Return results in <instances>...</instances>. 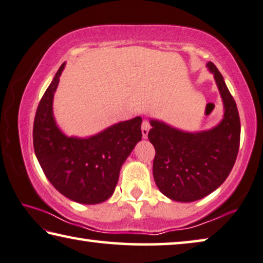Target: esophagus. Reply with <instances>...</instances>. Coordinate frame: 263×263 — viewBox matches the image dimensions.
Returning a JSON list of instances; mask_svg holds the SVG:
<instances>
[{
    "instance_id": "34e87169",
    "label": "esophagus",
    "mask_w": 263,
    "mask_h": 263,
    "mask_svg": "<svg viewBox=\"0 0 263 263\" xmlns=\"http://www.w3.org/2000/svg\"><path fill=\"white\" fill-rule=\"evenodd\" d=\"M149 128H151V125H149L147 120H144L143 124H141V133H143V138H147Z\"/></svg>"
}]
</instances>
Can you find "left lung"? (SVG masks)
I'll list each match as a JSON object with an SVG mask.
<instances>
[{
	"instance_id": "obj_1",
	"label": "left lung",
	"mask_w": 263,
	"mask_h": 263,
	"mask_svg": "<svg viewBox=\"0 0 263 263\" xmlns=\"http://www.w3.org/2000/svg\"><path fill=\"white\" fill-rule=\"evenodd\" d=\"M223 102V118L215 127L185 132L151 119L148 139L156 148L153 177L166 197L180 202L202 199L226 180L240 145V117L222 74L208 62Z\"/></svg>"
}]
</instances>
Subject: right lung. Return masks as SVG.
Masks as SVG:
<instances>
[{
	"label": "right lung",
	"instance_id": "obj_1",
	"mask_svg": "<svg viewBox=\"0 0 263 263\" xmlns=\"http://www.w3.org/2000/svg\"><path fill=\"white\" fill-rule=\"evenodd\" d=\"M61 65L37 107L32 139L45 177L72 201L101 203L114 194L119 172L136 144L141 140V117L117 123L89 138L68 137L53 118L52 102Z\"/></svg>",
	"mask_w": 263,
	"mask_h": 263
}]
</instances>
